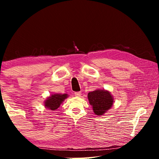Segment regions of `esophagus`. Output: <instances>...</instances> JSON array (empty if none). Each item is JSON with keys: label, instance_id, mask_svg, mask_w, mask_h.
<instances>
[{"label": "esophagus", "instance_id": "34e87169", "mask_svg": "<svg viewBox=\"0 0 159 159\" xmlns=\"http://www.w3.org/2000/svg\"><path fill=\"white\" fill-rule=\"evenodd\" d=\"M74 95H75V96H76V97H80V95H81V93H80V92H75Z\"/></svg>", "mask_w": 159, "mask_h": 159}]
</instances>
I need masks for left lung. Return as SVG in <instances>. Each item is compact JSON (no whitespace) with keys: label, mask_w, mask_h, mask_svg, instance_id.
<instances>
[{"label":"left lung","mask_w":159,"mask_h":159,"mask_svg":"<svg viewBox=\"0 0 159 159\" xmlns=\"http://www.w3.org/2000/svg\"><path fill=\"white\" fill-rule=\"evenodd\" d=\"M90 105L97 115H102L111 108L114 99L109 91L97 90L88 95Z\"/></svg>","instance_id":"obj_1"}]
</instances>
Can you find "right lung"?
Returning <instances> with one entry per match:
<instances>
[{"instance_id": "obj_1", "label": "right lung", "mask_w": 159, "mask_h": 159, "mask_svg": "<svg viewBox=\"0 0 159 159\" xmlns=\"http://www.w3.org/2000/svg\"><path fill=\"white\" fill-rule=\"evenodd\" d=\"M66 98V94H64V95L55 94V95H52L47 99V100L45 101V106L49 109L52 110V111H55V110L59 108V107L60 106L61 102Z\"/></svg>"}]
</instances>
